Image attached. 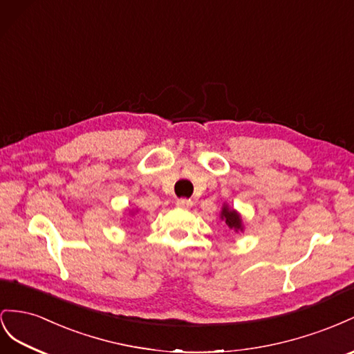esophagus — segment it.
<instances>
[{
    "label": "esophagus",
    "instance_id": "esophagus-1",
    "mask_svg": "<svg viewBox=\"0 0 354 354\" xmlns=\"http://www.w3.org/2000/svg\"><path fill=\"white\" fill-rule=\"evenodd\" d=\"M176 205H178L179 207H183V209H189L191 206H193V201L188 200V198H179V200L176 201Z\"/></svg>",
    "mask_w": 354,
    "mask_h": 354
}]
</instances>
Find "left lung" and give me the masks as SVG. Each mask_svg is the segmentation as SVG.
Returning <instances> with one entry per match:
<instances>
[{"instance_id":"8db88e82","label":"left lung","mask_w":354,"mask_h":354,"mask_svg":"<svg viewBox=\"0 0 354 354\" xmlns=\"http://www.w3.org/2000/svg\"><path fill=\"white\" fill-rule=\"evenodd\" d=\"M219 218H221V221L225 222V225H227L230 230L236 231V233H239V231H241V233H243V231H245L243 218H241L240 212L236 210L234 207H231L228 203L222 205Z\"/></svg>"}]
</instances>
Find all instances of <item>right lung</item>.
Listing matches in <instances>:
<instances>
[{
    "label": "right lung",
    "instance_id": "1",
    "mask_svg": "<svg viewBox=\"0 0 354 354\" xmlns=\"http://www.w3.org/2000/svg\"><path fill=\"white\" fill-rule=\"evenodd\" d=\"M129 214H130V215H132V216H133V215H135V210H129Z\"/></svg>",
    "mask_w": 354,
    "mask_h": 354
}]
</instances>
